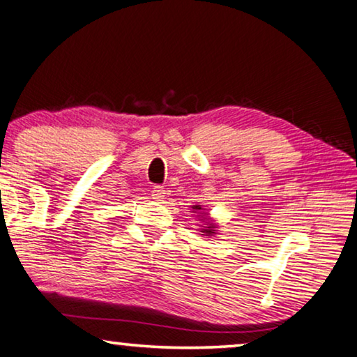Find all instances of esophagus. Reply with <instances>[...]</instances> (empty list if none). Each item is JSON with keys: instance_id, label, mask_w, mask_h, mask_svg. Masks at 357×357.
I'll return each mask as SVG.
<instances>
[{"instance_id": "obj_1", "label": "esophagus", "mask_w": 357, "mask_h": 357, "mask_svg": "<svg viewBox=\"0 0 357 357\" xmlns=\"http://www.w3.org/2000/svg\"><path fill=\"white\" fill-rule=\"evenodd\" d=\"M165 195H167V190H165L163 185H155L152 189V197L155 200H163Z\"/></svg>"}]
</instances>
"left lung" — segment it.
Here are the masks:
<instances>
[{"label": "left lung", "mask_w": 357, "mask_h": 357, "mask_svg": "<svg viewBox=\"0 0 357 357\" xmlns=\"http://www.w3.org/2000/svg\"><path fill=\"white\" fill-rule=\"evenodd\" d=\"M192 208L197 210V212H202V210H204L202 207H200V205H192ZM204 215H207V213H204ZM204 215H197V217H204ZM204 222H205V227H202L200 233H204V236L217 234V225L212 223L208 218H205V217H204Z\"/></svg>", "instance_id": "obj_1"}]
</instances>
